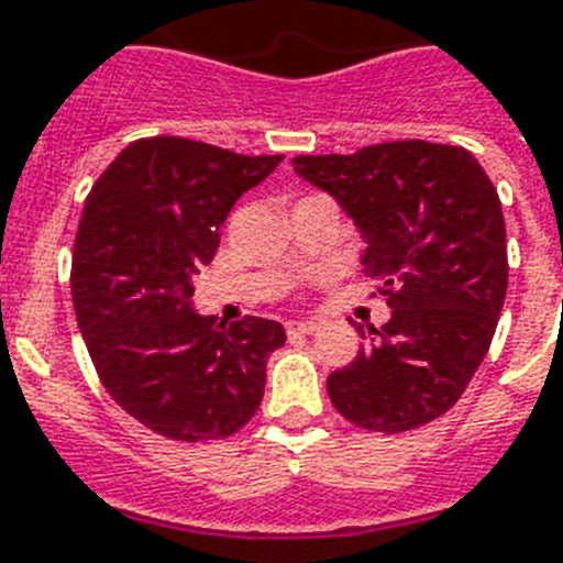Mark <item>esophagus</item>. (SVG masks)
<instances>
[{"mask_svg": "<svg viewBox=\"0 0 563 563\" xmlns=\"http://www.w3.org/2000/svg\"><path fill=\"white\" fill-rule=\"evenodd\" d=\"M286 329H289V335H312L318 329V321H291Z\"/></svg>", "mask_w": 563, "mask_h": 563, "instance_id": "obj_1", "label": "esophagus"}]
</instances>
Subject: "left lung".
Segmentation results:
<instances>
[{
	"label": "left lung",
	"mask_w": 563,
	"mask_h": 563,
	"mask_svg": "<svg viewBox=\"0 0 563 563\" xmlns=\"http://www.w3.org/2000/svg\"><path fill=\"white\" fill-rule=\"evenodd\" d=\"M291 164L353 219L367 242L364 274L393 309L373 344L329 373V399L364 431L433 422L468 387L504 309L509 260L495 185L468 150L428 141Z\"/></svg>",
	"instance_id": "left-lung-1"
}]
</instances>
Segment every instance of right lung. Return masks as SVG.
<instances>
[{"label": "right lung", "mask_w": 563, "mask_h": 563, "mask_svg": "<svg viewBox=\"0 0 563 563\" xmlns=\"http://www.w3.org/2000/svg\"><path fill=\"white\" fill-rule=\"evenodd\" d=\"M280 162L155 135L121 150L86 199L71 260L77 327L109 396L167 440L231 437L263 401L286 329L199 314L194 277L236 199Z\"/></svg>", "instance_id": "right-lung-1"}]
</instances>
